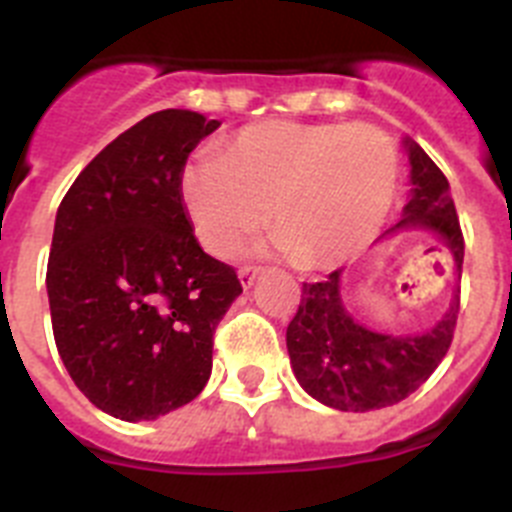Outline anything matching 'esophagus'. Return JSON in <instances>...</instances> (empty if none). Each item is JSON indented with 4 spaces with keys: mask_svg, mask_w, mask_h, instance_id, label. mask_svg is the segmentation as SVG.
<instances>
[{
    "mask_svg": "<svg viewBox=\"0 0 512 512\" xmlns=\"http://www.w3.org/2000/svg\"><path fill=\"white\" fill-rule=\"evenodd\" d=\"M261 266H241V269H238V279H241V284L243 287H251L253 282H256V279L261 277Z\"/></svg>",
    "mask_w": 512,
    "mask_h": 512,
    "instance_id": "esophagus-1",
    "label": "esophagus"
}]
</instances>
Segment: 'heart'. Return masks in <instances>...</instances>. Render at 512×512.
Instances as JSON below:
<instances>
[{
	"instance_id": "1",
	"label": "heart",
	"mask_w": 512,
	"mask_h": 512,
	"mask_svg": "<svg viewBox=\"0 0 512 512\" xmlns=\"http://www.w3.org/2000/svg\"><path fill=\"white\" fill-rule=\"evenodd\" d=\"M397 182L400 153L377 125L264 120L235 133L220 156H194L179 194L212 256H233L269 207L279 251L307 266H336L377 235Z\"/></svg>"
}]
</instances>
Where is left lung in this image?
<instances>
[{"label":"left lung","mask_w":512,"mask_h":512,"mask_svg":"<svg viewBox=\"0 0 512 512\" xmlns=\"http://www.w3.org/2000/svg\"><path fill=\"white\" fill-rule=\"evenodd\" d=\"M410 158V202L400 223L384 230L382 238L400 230L436 233L454 256L461 277L464 235L459 228L449 182L431 156L405 138ZM459 318V289L449 310L428 333L387 336L364 328L351 318L341 300V269L330 271L325 282L302 284L297 315L287 328V351L292 372L302 390L328 408L343 413H366L413 395L454 341Z\"/></svg>","instance_id":"obj_1"}]
</instances>
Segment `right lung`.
<instances>
[{
    "label": "right lung",
    "mask_w": 512,
    "mask_h": 512,
    "mask_svg": "<svg viewBox=\"0 0 512 512\" xmlns=\"http://www.w3.org/2000/svg\"><path fill=\"white\" fill-rule=\"evenodd\" d=\"M220 128L161 110L117 135L63 197L48 259L53 338L92 405L153 420L205 390L212 336L243 292L194 238L179 194L189 153Z\"/></svg>",
    "instance_id": "1"
}]
</instances>
